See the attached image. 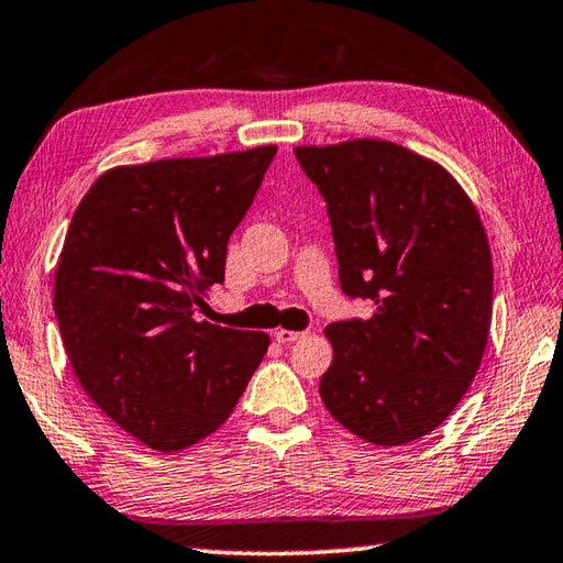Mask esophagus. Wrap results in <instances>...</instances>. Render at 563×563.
<instances>
[{"instance_id": "esophagus-1", "label": "esophagus", "mask_w": 563, "mask_h": 563, "mask_svg": "<svg viewBox=\"0 0 563 563\" xmlns=\"http://www.w3.org/2000/svg\"><path fill=\"white\" fill-rule=\"evenodd\" d=\"M306 333L301 331H286V328H277L274 331V338H277V343H294V341H301Z\"/></svg>"}]
</instances>
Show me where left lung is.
I'll return each mask as SVG.
<instances>
[{"label": "left lung", "mask_w": 563, "mask_h": 563, "mask_svg": "<svg viewBox=\"0 0 563 563\" xmlns=\"http://www.w3.org/2000/svg\"><path fill=\"white\" fill-rule=\"evenodd\" d=\"M331 218L347 296L367 321L325 328L331 417L375 446L427 437L478 373L493 318V257L468 194L433 158L387 140L296 146Z\"/></svg>", "instance_id": "obj_1"}]
</instances>
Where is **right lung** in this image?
<instances>
[{"label": "right lung", "mask_w": 563, "mask_h": 563, "mask_svg": "<svg viewBox=\"0 0 563 563\" xmlns=\"http://www.w3.org/2000/svg\"><path fill=\"white\" fill-rule=\"evenodd\" d=\"M277 146L114 166L90 186L63 242L53 309L95 405L154 451L225 423L269 335L196 321L225 282L232 230Z\"/></svg>", "instance_id": "obj_1"}]
</instances>
